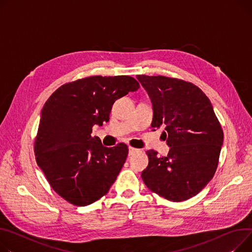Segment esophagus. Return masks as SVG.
<instances>
[{"label":"esophagus","instance_id":"34e87169","mask_svg":"<svg viewBox=\"0 0 252 252\" xmlns=\"http://www.w3.org/2000/svg\"><path fill=\"white\" fill-rule=\"evenodd\" d=\"M139 152V149H136V148H132V147H128V155H133Z\"/></svg>","mask_w":252,"mask_h":252}]
</instances>
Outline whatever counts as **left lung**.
Segmentation results:
<instances>
[{
	"label": "left lung",
	"instance_id": "8db88e82",
	"mask_svg": "<svg viewBox=\"0 0 252 252\" xmlns=\"http://www.w3.org/2000/svg\"><path fill=\"white\" fill-rule=\"evenodd\" d=\"M137 79L152 101L151 126L155 130L165 126L170 147L166 157L147 151L143 181L166 199L187 200L202 190L217 170L224 140L221 125L210 99L194 84L165 76L138 75Z\"/></svg>",
	"mask_w": 252,
	"mask_h": 252
}]
</instances>
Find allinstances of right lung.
<instances>
[{"mask_svg": "<svg viewBox=\"0 0 252 252\" xmlns=\"http://www.w3.org/2000/svg\"><path fill=\"white\" fill-rule=\"evenodd\" d=\"M139 88L129 76H92L63 84L44 103L34 142L36 162L66 202L85 207L108 192L128 148L124 143L104 147L91 136L92 127L109 121L116 99Z\"/></svg>", "mask_w": 252, "mask_h": 252, "instance_id": "obj_1", "label": "right lung"}]
</instances>
